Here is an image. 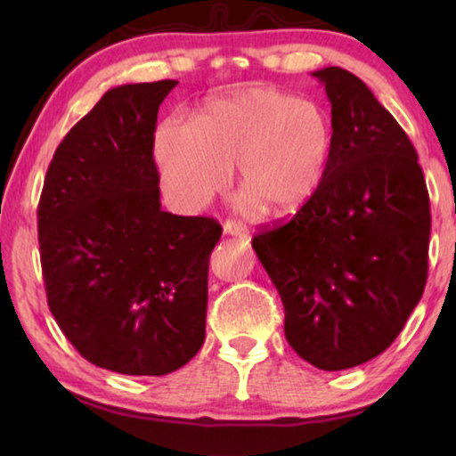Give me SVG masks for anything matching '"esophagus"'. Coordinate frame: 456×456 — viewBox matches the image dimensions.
<instances>
[{
	"mask_svg": "<svg viewBox=\"0 0 456 456\" xmlns=\"http://www.w3.org/2000/svg\"><path fill=\"white\" fill-rule=\"evenodd\" d=\"M223 231H225L227 235H233V237L243 239V241H249V229H247L243 223L227 219L225 223H223Z\"/></svg>",
	"mask_w": 456,
	"mask_h": 456,
	"instance_id": "esophagus-1",
	"label": "esophagus"
}]
</instances>
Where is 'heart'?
<instances>
[{"mask_svg": "<svg viewBox=\"0 0 456 456\" xmlns=\"http://www.w3.org/2000/svg\"><path fill=\"white\" fill-rule=\"evenodd\" d=\"M334 125L320 104L275 88H251L207 102L195 125L165 120L154 136L160 176L184 209L225 187L229 167L247 203L267 213H296L326 181Z\"/></svg>", "mask_w": 456, "mask_h": 456, "instance_id": "1", "label": "heart"}]
</instances>
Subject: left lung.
Instances as JSON below:
<instances>
[{
	"mask_svg": "<svg viewBox=\"0 0 456 456\" xmlns=\"http://www.w3.org/2000/svg\"><path fill=\"white\" fill-rule=\"evenodd\" d=\"M314 76L336 136L326 181L251 245L280 291L289 346L334 372L382 354L420 302L430 203L411 138L366 84L338 66Z\"/></svg>",
	"mask_w": 456,
	"mask_h": 456,
	"instance_id": "8db88e82",
	"label": "left lung"
}]
</instances>
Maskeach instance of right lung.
<instances>
[{"label":"right lung","mask_w":456,"mask_h":456,"mask_svg":"<svg viewBox=\"0 0 456 456\" xmlns=\"http://www.w3.org/2000/svg\"><path fill=\"white\" fill-rule=\"evenodd\" d=\"M176 80L108 90L53 152L37 205L45 296L84 358L165 376L205 342L219 221L160 209L159 106Z\"/></svg>","instance_id":"add662e5"}]
</instances>
